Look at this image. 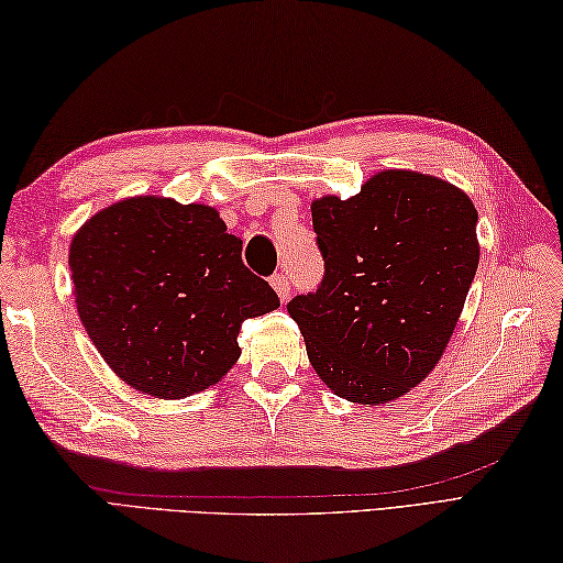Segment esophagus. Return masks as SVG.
<instances>
[{"label":"esophagus","instance_id":"34e87169","mask_svg":"<svg viewBox=\"0 0 563 563\" xmlns=\"http://www.w3.org/2000/svg\"><path fill=\"white\" fill-rule=\"evenodd\" d=\"M271 285H273V290L278 292L280 302H288L290 300V280L285 278L283 273H273L271 275Z\"/></svg>","mask_w":563,"mask_h":563}]
</instances>
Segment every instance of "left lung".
Segmentation results:
<instances>
[{
	"instance_id": "8db88e82",
	"label": "left lung",
	"mask_w": 563,
	"mask_h": 563,
	"mask_svg": "<svg viewBox=\"0 0 563 563\" xmlns=\"http://www.w3.org/2000/svg\"><path fill=\"white\" fill-rule=\"evenodd\" d=\"M476 220L460 188L397 169L312 202L324 278L288 312L331 391L387 404L438 365L479 266Z\"/></svg>"
}]
</instances>
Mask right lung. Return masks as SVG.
<instances>
[{
    "label": "right lung",
    "instance_id": "1",
    "mask_svg": "<svg viewBox=\"0 0 563 563\" xmlns=\"http://www.w3.org/2000/svg\"><path fill=\"white\" fill-rule=\"evenodd\" d=\"M77 312L113 373L137 391L181 399L230 369L246 319L280 307L242 261L218 210L130 198L101 210L69 246Z\"/></svg>",
    "mask_w": 563,
    "mask_h": 563
}]
</instances>
